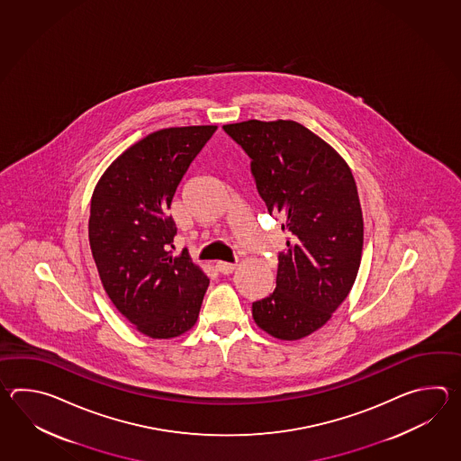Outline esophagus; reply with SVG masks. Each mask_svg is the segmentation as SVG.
<instances>
[{
    "label": "esophagus",
    "mask_w": 461,
    "mask_h": 461,
    "mask_svg": "<svg viewBox=\"0 0 461 461\" xmlns=\"http://www.w3.org/2000/svg\"><path fill=\"white\" fill-rule=\"evenodd\" d=\"M235 264H229V262H217L216 268L217 272H221V274L229 275L232 274L235 270Z\"/></svg>",
    "instance_id": "esophagus-1"
}]
</instances>
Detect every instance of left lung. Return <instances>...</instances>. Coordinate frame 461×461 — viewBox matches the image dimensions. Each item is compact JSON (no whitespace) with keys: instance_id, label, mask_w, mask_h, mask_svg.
Wrapping results in <instances>:
<instances>
[{"instance_id":"1","label":"left lung","mask_w":461,"mask_h":461,"mask_svg":"<svg viewBox=\"0 0 461 461\" xmlns=\"http://www.w3.org/2000/svg\"><path fill=\"white\" fill-rule=\"evenodd\" d=\"M252 158L258 194L288 234L274 294L252 303L254 321L298 341L331 320L361 265L364 221L353 173L323 138L294 120L224 125Z\"/></svg>"}]
</instances>
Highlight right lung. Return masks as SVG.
Returning <instances> with one entry per match:
<instances>
[{"label":"right lung","instance_id":"add662e5","mask_svg":"<svg viewBox=\"0 0 461 461\" xmlns=\"http://www.w3.org/2000/svg\"><path fill=\"white\" fill-rule=\"evenodd\" d=\"M216 125L163 128L127 148L98 179L88 242L102 286L137 331L171 339L197 321L209 278L189 254L173 257L167 216L177 185Z\"/></svg>","mask_w":461,"mask_h":461}]
</instances>
